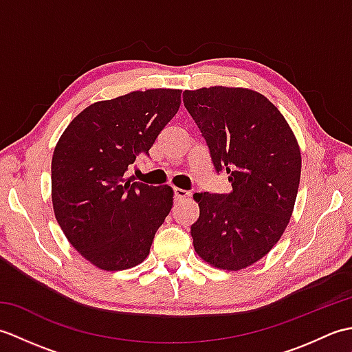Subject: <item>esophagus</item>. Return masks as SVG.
<instances>
[{"mask_svg":"<svg viewBox=\"0 0 352 352\" xmlns=\"http://www.w3.org/2000/svg\"><path fill=\"white\" fill-rule=\"evenodd\" d=\"M189 197H190V192L183 190V189H178V188L174 189V199H175V203H180V201H183V199H186V198H189Z\"/></svg>","mask_w":352,"mask_h":352,"instance_id":"esophagus-1","label":"esophagus"}]
</instances>
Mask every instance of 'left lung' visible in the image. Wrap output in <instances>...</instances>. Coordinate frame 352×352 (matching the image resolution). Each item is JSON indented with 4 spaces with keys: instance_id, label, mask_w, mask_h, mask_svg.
Segmentation results:
<instances>
[{
    "instance_id": "obj_1",
    "label": "left lung",
    "mask_w": 352,
    "mask_h": 352,
    "mask_svg": "<svg viewBox=\"0 0 352 352\" xmlns=\"http://www.w3.org/2000/svg\"><path fill=\"white\" fill-rule=\"evenodd\" d=\"M184 107L207 142L228 193L201 192L190 227L198 256L218 269L241 271L280 241L294 212L301 151L287 121L266 96L245 87L183 92Z\"/></svg>"
}]
</instances>
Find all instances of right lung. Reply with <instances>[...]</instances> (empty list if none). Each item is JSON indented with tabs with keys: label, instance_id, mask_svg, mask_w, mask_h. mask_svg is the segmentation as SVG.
<instances>
[{
	"label": "right lung",
	"instance_id": "1",
	"mask_svg": "<svg viewBox=\"0 0 352 352\" xmlns=\"http://www.w3.org/2000/svg\"><path fill=\"white\" fill-rule=\"evenodd\" d=\"M180 104L178 89L94 102L57 142L51 162L56 219L74 248L102 271L142 263L170 212L172 188L134 182L126 170L148 154Z\"/></svg>",
	"mask_w": 352,
	"mask_h": 352
}]
</instances>
